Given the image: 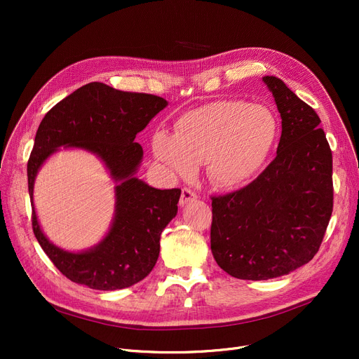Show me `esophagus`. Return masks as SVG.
<instances>
[{
	"label": "esophagus",
	"instance_id": "1",
	"mask_svg": "<svg viewBox=\"0 0 359 359\" xmlns=\"http://www.w3.org/2000/svg\"><path fill=\"white\" fill-rule=\"evenodd\" d=\"M196 199H198V195L192 189H189V187H184V189L182 191V195H180V205L184 206Z\"/></svg>",
	"mask_w": 359,
	"mask_h": 359
}]
</instances>
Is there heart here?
<instances>
[{"label":"heart","instance_id":"obj_1","mask_svg":"<svg viewBox=\"0 0 359 359\" xmlns=\"http://www.w3.org/2000/svg\"><path fill=\"white\" fill-rule=\"evenodd\" d=\"M279 134L275 113L263 104L219 100L186 111L173 135L157 132L153 153L177 177L206 164V177L219 189H238L266 163Z\"/></svg>","mask_w":359,"mask_h":359}]
</instances>
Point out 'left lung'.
Segmentation results:
<instances>
[{
  "label": "left lung",
  "instance_id": "8db88e82",
  "mask_svg": "<svg viewBox=\"0 0 359 359\" xmlns=\"http://www.w3.org/2000/svg\"><path fill=\"white\" fill-rule=\"evenodd\" d=\"M262 80L282 119L276 157L246 187L212 198L214 259L229 275L249 280L309 263L333 211L332 151L320 118L282 80Z\"/></svg>",
  "mask_w": 359,
  "mask_h": 359
}]
</instances>
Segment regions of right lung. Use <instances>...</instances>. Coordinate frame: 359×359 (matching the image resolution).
I'll return each mask as SVG.
<instances>
[{"label": "right lung", "mask_w": 359, "mask_h": 359, "mask_svg": "<svg viewBox=\"0 0 359 359\" xmlns=\"http://www.w3.org/2000/svg\"><path fill=\"white\" fill-rule=\"evenodd\" d=\"M167 104L153 94L90 83L55 104L42 119L27 163L33 233L53 265L75 284L100 291L122 290L142 280L156 266L160 236L177 214L182 191L156 189L135 176L144 156L135 137ZM60 146L97 155L117 183L111 229L96 247L83 252L55 247L34 211V179Z\"/></svg>", "instance_id": "right-lung-1"}]
</instances>
